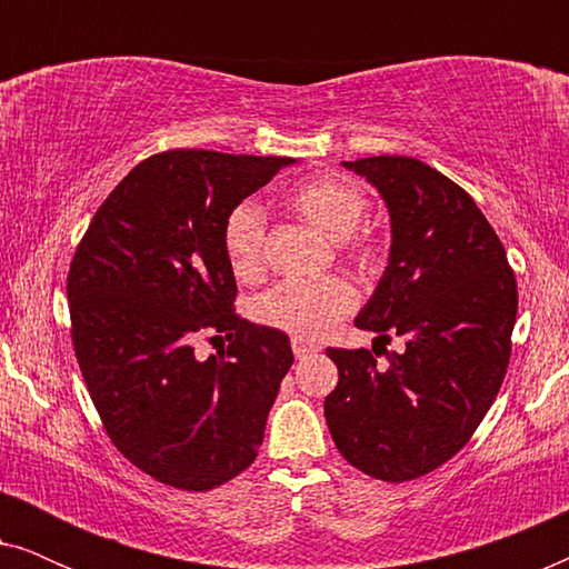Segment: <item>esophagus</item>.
I'll list each match as a JSON object with an SVG mask.
<instances>
[{
	"label": "esophagus",
	"mask_w": 569,
	"mask_h": 569,
	"mask_svg": "<svg viewBox=\"0 0 569 569\" xmlns=\"http://www.w3.org/2000/svg\"><path fill=\"white\" fill-rule=\"evenodd\" d=\"M290 345H292V352H295V357H298V360H306V357L316 355L318 349H321L316 345V341H310L306 337H292Z\"/></svg>",
	"instance_id": "esophagus-1"
}]
</instances>
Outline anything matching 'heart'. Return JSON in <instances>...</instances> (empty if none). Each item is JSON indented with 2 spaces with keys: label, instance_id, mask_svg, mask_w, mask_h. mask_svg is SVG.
Returning <instances> with one entry per match:
<instances>
[{
  "label": "heart",
  "instance_id": "b5f03b06",
  "mask_svg": "<svg viewBox=\"0 0 569 569\" xmlns=\"http://www.w3.org/2000/svg\"><path fill=\"white\" fill-rule=\"evenodd\" d=\"M284 201L302 220L341 240L347 259L365 274H376L380 269L383 246L368 230H360L368 214V197L355 181L341 176L310 178L292 186ZM263 240H267V222L261 209L253 201H238L224 214L220 243L230 271L243 282L261 274ZM352 306L355 292L341 277L284 279L256 298L253 318L271 329L298 333V337H318L349 313Z\"/></svg>",
  "mask_w": 569,
  "mask_h": 569
}]
</instances>
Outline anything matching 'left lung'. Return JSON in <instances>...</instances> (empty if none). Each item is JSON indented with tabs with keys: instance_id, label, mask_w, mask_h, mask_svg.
<instances>
[{
	"instance_id": "8db88e82",
	"label": "left lung",
	"mask_w": 569,
	"mask_h": 569,
	"mask_svg": "<svg viewBox=\"0 0 569 569\" xmlns=\"http://www.w3.org/2000/svg\"><path fill=\"white\" fill-rule=\"evenodd\" d=\"M383 193L391 261L357 329L403 352L337 349L323 415L339 453L380 481H411L450 461L492 407L508 372L516 271L466 189L403 154L345 162Z\"/></svg>"
}]
</instances>
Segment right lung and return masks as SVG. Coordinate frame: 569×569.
<instances>
[{"instance_id":"right-lung-1","label":"right lung","mask_w":569,"mask_h":569,"mask_svg":"<svg viewBox=\"0 0 569 569\" xmlns=\"http://www.w3.org/2000/svg\"><path fill=\"white\" fill-rule=\"evenodd\" d=\"M212 150L139 162L98 207L67 274L72 345L103 430L139 471L183 492L236 479L259 456L287 333L236 313L224 214L290 166ZM229 347L199 361L197 338Z\"/></svg>"}]
</instances>
